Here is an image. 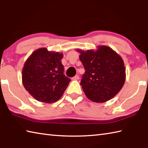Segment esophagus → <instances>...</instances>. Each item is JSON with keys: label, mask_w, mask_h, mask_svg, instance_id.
Returning <instances> with one entry per match:
<instances>
[{"label": "esophagus", "mask_w": 148, "mask_h": 148, "mask_svg": "<svg viewBox=\"0 0 148 148\" xmlns=\"http://www.w3.org/2000/svg\"><path fill=\"white\" fill-rule=\"evenodd\" d=\"M79 79V77L78 75H76V76H75L74 77H72V79H74V80H77Z\"/></svg>", "instance_id": "esophagus-1"}]
</instances>
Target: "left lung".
<instances>
[{"label":"left lung","mask_w":148,"mask_h":148,"mask_svg":"<svg viewBox=\"0 0 148 148\" xmlns=\"http://www.w3.org/2000/svg\"><path fill=\"white\" fill-rule=\"evenodd\" d=\"M80 53L79 60L85 69L80 85L88 99L103 103L113 98L125 81V68L121 56L109 47L98 46L96 50Z\"/></svg>","instance_id":"left-lung-1"}]
</instances>
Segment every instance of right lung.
Segmentation results:
<instances>
[{
  "label": "right lung",
  "instance_id": "right-lung-1",
  "mask_svg": "<svg viewBox=\"0 0 148 148\" xmlns=\"http://www.w3.org/2000/svg\"><path fill=\"white\" fill-rule=\"evenodd\" d=\"M63 53L40 48L34 51L24 64L22 82L36 100L51 103L63 96L71 82L63 74Z\"/></svg>",
  "mask_w": 148,
  "mask_h": 148
}]
</instances>
